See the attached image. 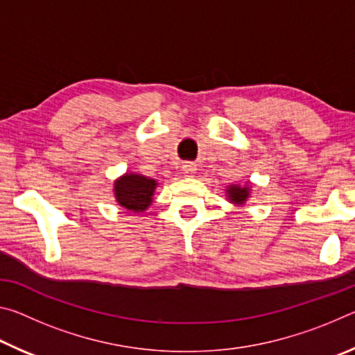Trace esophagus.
Instances as JSON below:
<instances>
[{
    "instance_id": "obj_1",
    "label": "esophagus",
    "mask_w": 355,
    "mask_h": 355,
    "mask_svg": "<svg viewBox=\"0 0 355 355\" xmlns=\"http://www.w3.org/2000/svg\"><path fill=\"white\" fill-rule=\"evenodd\" d=\"M196 171H197V167H196L194 163H184L182 166V172H183L184 177H194Z\"/></svg>"
}]
</instances>
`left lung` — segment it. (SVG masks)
<instances>
[{
	"label": "left lung",
	"instance_id": "left-lung-1",
	"mask_svg": "<svg viewBox=\"0 0 355 355\" xmlns=\"http://www.w3.org/2000/svg\"><path fill=\"white\" fill-rule=\"evenodd\" d=\"M227 200L232 202L233 205H243L245 200L249 199L250 196V188L249 186H241V184H230L227 188Z\"/></svg>",
	"mask_w": 355,
	"mask_h": 355
}]
</instances>
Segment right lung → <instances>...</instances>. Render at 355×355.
<instances>
[{
	"label": "right lung",
	"mask_w": 355,
	"mask_h": 355,
	"mask_svg": "<svg viewBox=\"0 0 355 355\" xmlns=\"http://www.w3.org/2000/svg\"><path fill=\"white\" fill-rule=\"evenodd\" d=\"M158 183L139 173H125L114 182V197L120 207L128 211H146L152 205Z\"/></svg>",
	"instance_id": "add662e5"
}]
</instances>
